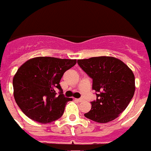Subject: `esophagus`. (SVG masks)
Wrapping results in <instances>:
<instances>
[{
    "label": "esophagus",
    "instance_id": "esophagus-1",
    "mask_svg": "<svg viewBox=\"0 0 151 151\" xmlns=\"http://www.w3.org/2000/svg\"><path fill=\"white\" fill-rule=\"evenodd\" d=\"M76 101H78V102H81V101H83V99L82 98H78V99H75Z\"/></svg>",
    "mask_w": 151,
    "mask_h": 151
}]
</instances>
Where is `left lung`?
Here are the masks:
<instances>
[{
    "instance_id": "obj_1",
    "label": "left lung",
    "mask_w": 151,
    "mask_h": 151,
    "mask_svg": "<svg viewBox=\"0 0 151 151\" xmlns=\"http://www.w3.org/2000/svg\"><path fill=\"white\" fill-rule=\"evenodd\" d=\"M78 64L93 79L96 100L85 116L98 123H108L119 116L134 96V75L124 63L109 56L79 59Z\"/></svg>"
}]
</instances>
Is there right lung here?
<instances>
[{
  "mask_svg": "<svg viewBox=\"0 0 151 151\" xmlns=\"http://www.w3.org/2000/svg\"><path fill=\"white\" fill-rule=\"evenodd\" d=\"M76 63V59L36 57L18 69L12 80L13 94L17 105L28 118L48 124L63 116L65 104L72 98L64 96L59 82L63 73Z\"/></svg>",
  "mask_w": 151,
  "mask_h": 151,
  "instance_id": "right-lung-1",
  "label": "right lung"
}]
</instances>
